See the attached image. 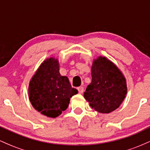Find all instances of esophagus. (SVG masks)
Returning a JSON list of instances; mask_svg holds the SVG:
<instances>
[{
  "mask_svg": "<svg viewBox=\"0 0 150 150\" xmlns=\"http://www.w3.org/2000/svg\"><path fill=\"white\" fill-rule=\"evenodd\" d=\"M77 90H78V92L80 94H82L84 92V87H79L78 88H77Z\"/></svg>",
  "mask_w": 150,
  "mask_h": 150,
  "instance_id": "esophagus-1",
  "label": "esophagus"
}]
</instances>
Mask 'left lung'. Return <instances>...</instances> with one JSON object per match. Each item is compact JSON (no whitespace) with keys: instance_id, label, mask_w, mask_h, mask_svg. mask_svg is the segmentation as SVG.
Returning <instances> with one entry per match:
<instances>
[{"instance_id":"8db88e82","label":"left lung","mask_w":150,"mask_h":150,"mask_svg":"<svg viewBox=\"0 0 150 150\" xmlns=\"http://www.w3.org/2000/svg\"><path fill=\"white\" fill-rule=\"evenodd\" d=\"M127 93L126 81L119 69L105 57L93 62L92 82L84 97L91 107L102 113H108L119 107Z\"/></svg>"}]
</instances>
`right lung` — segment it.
<instances>
[{"mask_svg": "<svg viewBox=\"0 0 150 150\" xmlns=\"http://www.w3.org/2000/svg\"><path fill=\"white\" fill-rule=\"evenodd\" d=\"M77 93L68 77L61 76L57 59L52 58L40 65L29 85V97L33 107L51 118H56L66 110L70 98Z\"/></svg>", "mask_w": 150, "mask_h": 150, "instance_id": "add662e5", "label": "right lung"}]
</instances>
